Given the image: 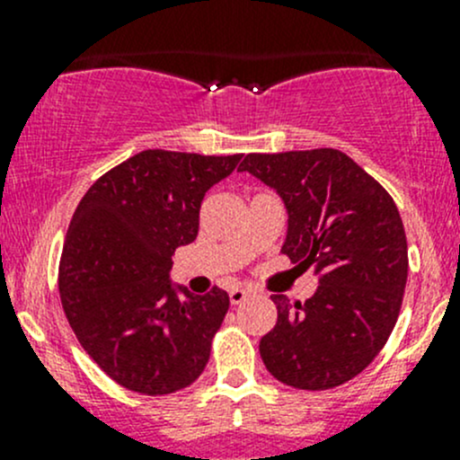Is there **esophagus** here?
<instances>
[{"label": "esophagus", "instance_id": "1", "mask_svg": "<svg viewBox=\"0 0 460 460\" xmlns=\"http://www.w3.org/2000/svg\"><path fill=\"white\" fill-rule=\"evenodd\" d=\"M247 296H249V289H244V287H234V289L229 291L231 305L244 303V300H247Z\"/></svg>", "mask_w": 460, "mask_h": 460}]
</instances>
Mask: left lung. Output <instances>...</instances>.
Here are the masks:
<instances>
[{
  "instance_id": "1",
  "label": "left lung",
  "mask_w": 460,
  "mask_h": 460,
  "mask_svg": "<svg viewBox=\"0 0 460 460\" xmlns=\"http://www.w3.org/2000/svg\"><path fill=\"white\" fill-rule=\"evenodd\" d=\"M238 171L280 196L289 217L282 253L318 278L303 305L271 296L278 323L260 341L264 367L289 387H338L372 363L398 320L407 282L401 213L336 148L249 153Z\"/></svg>"
}]
</instances>
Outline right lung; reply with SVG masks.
Here are the masks:
<instances>
[{
    "instance_id": "right-lung-1",
    "label": "right lung",
    "mask_w": 460,
    "mask_h": 460,
    "mask_svg": "<svg viewBox=\"0 0 460 460\" xmlns=\"http://www.w3.org/2000/svg\"><path fill=\"white\" fill-rule=\"evenodd\" d=\"M240 160L148 148L102 175L73 213L64 314L102 372L131 392L173 394L207 367L229 296L173 285L171 256L196 240L204 193Z\"/></svg>"
}]
</instances>
